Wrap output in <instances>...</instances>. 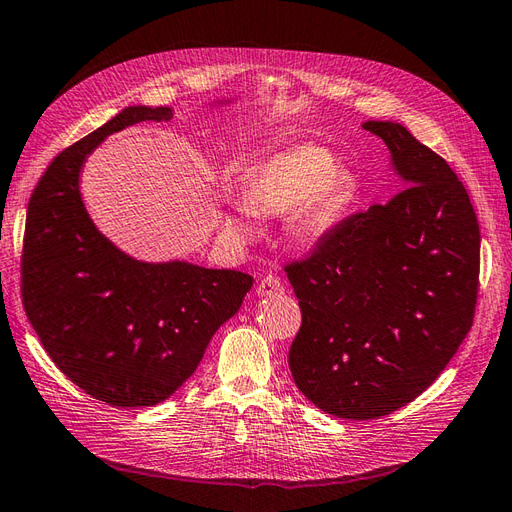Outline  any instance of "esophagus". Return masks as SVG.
I'll return each instance as SVG.
<instances>
[{"mask_svg": "<svg viewBox=\"0 0 512 512\" xmlns=\"http://www.w3.org/2000/svg\"><path fill=\"white\" fill-rule=\"evenodd\" d=\"M283 292H285V287H283V283H281L277 274H266V277L261 279L259 285H257L259 296H277V294H283Z\"/></svg>", "mask_w": 512, "mask_h": 512, "instance_id": "esophagus-1", "label": "esophagus"}]
</instances>
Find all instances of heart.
Returning a JSON list of instances; mask_svg holds the SVG:
<instances>
[{
  "instance_id": "obj_1",
  "label": "heart",
  "mask_w": 512,
  "mask_h": 512,
  "mask_svg": "<svg viewBox=\"0 0 512 512\" xmlns=\"http://www.w3.org/2000/svg\"><path fill=\"white\" fill-rule=\"evenodd\" d=\"M350 179L337 157L320 144H298L259 162L244 177L242 199L255 214H281L298 205L294 229L303 240H320L342 218Z\"/></svg>"
}]
</instances>
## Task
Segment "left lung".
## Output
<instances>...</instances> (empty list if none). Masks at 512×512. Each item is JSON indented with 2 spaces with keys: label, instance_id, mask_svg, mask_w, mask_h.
I'll use <instances>...</instances> for the list:
<instances>
[{
  "label": "left lung",
  "instance_id": "1",
  "mask_svg": "<svg viewBox=\"0 0 512 512\" xmlns=\"http://www.w3.org/2000/svg\"><path fill=\"white\" fill-rule=\"evenodd\" d=\"M400 188L344 218L285 264L303 322L296 387L335 417L374 419L413 402L474 324L480 227L450 164L398 123L370 121Z\"/></svg>",
  "mask_w": 512,
  "mask_h": 512
}]
</instances>
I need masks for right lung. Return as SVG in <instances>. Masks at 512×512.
Instances as JSON below:
<instances>
[{
    "instance_id": "1",
    "label": "right lung",
    "mask_w": 512,
    "mask_h": 512,
    "mask_svg": "<svg viewBox=\"0 0 512 512\" xmlns=\"http://www.w3.org/2000/svg\"><path fill=\"white\" fill-rule=\"evenodd\" d=\"M170 108L134 106L60 151L28 203L21 296L58 370L121 409L166 400L199 368L209 339L238 313L253 277L170 261L142 264L90 222L77 179L97 144Z\"/></svg>"
}]
</instances>
